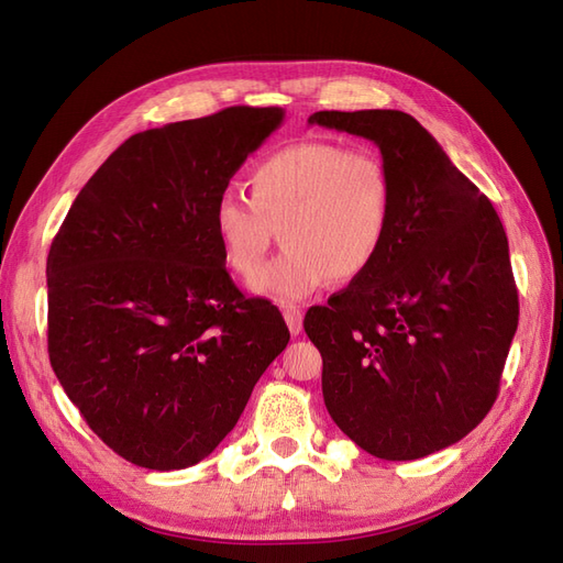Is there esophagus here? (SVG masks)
Here are the masks:
<instances>
[{"label":"esophagus","mask_w":563,"mask_h":563,"mask_svg":"<svg viewBox=\"0 0 563 563\" xmlns=\"http://www.w3.org/2000/svg\"><path fill=\"white\" fill-rule=\"evenodd\" d=\"M284 319L288 323V331H291V335H298L302 331V312L296 308V305H286Z\"/></svg>","instance_id":"esophagus-1"}]
</instances>
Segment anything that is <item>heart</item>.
Instances as JSON below:
<instances>
[{
    "label": "heart",
    "instance_id": "b5f03b06",
    "mask_svg": "<svg viewBox=\"0 0 563 563\" xmlns=\"http://www.w3.org/2000/svg\"><path fill=\"white\" fill-rule=\"evenodd\" d=\"M395 220V183L378 150L308 141L261 159L249 199L220 195L213 232L225 263L251 275L279 232L286 244L249 286L282 305L312 296L333 279L352 282L373 267Z\"/></svg>",
    "mask_w": 563,
    "mask_h": 563
}]
</instances>
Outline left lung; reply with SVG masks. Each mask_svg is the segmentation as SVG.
Returning <instances> with one entry per match:
<instances>
[{
	"instance_id": "left-lung-1",
	"label": "left lung",
	"mask_w": 563,
	"mask_h": 563,
	"mask_svg": "<svg viewBox=\"0 0 563 563\" xmlns=\"http://www.w3.org/2000/svg\"><path fill=\"white\" fill-rule=\"evenodd\" d=\"M310 124L380 147L395 220L378 261L305 314L333 422L383 460L470 434L498 397L519 323L507 234L486 195L399 110H323Z\"/></svg>"
}]
</instances>
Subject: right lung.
I'll return each mask as SVG.
<instances>
[{
    "label": "right lung",
    "instance_id": "1",
    "mask_svg": "<svg viewBox=\"0 0 563 563\" xmlns=\"http://www.w3.org/2000/svg\"><path fill=\"white\" fill-rule=\"evenodd\" d=\"M282 108L234 106L131 135L81 187L46 258L48 360L129 463L185 470L240 420L288 345L225 269L213 207Z\"/></svg>",
    "mask_w": 563,
    "mask_h": 563
}]
</instances>
